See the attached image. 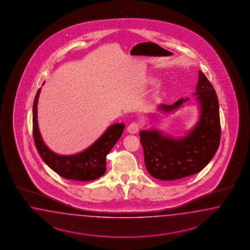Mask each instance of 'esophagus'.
Wrapping results in <instances>:
<instances>
[{"label":"esophagus","instance_id":"obj_1","mask_svg":"<svg viewBox=\"0 0 250 250\" xmlns=\"http://www.w3.org/2000/svg\"><path fill=\"white\" fill-rule=\"evenodd\" d=\"M138 130H139V125L136 122L130 124L127 127V132L129 134H136L138 132Z\"/></svg>","mask_w":250,"mask_h":250}]
</instances>
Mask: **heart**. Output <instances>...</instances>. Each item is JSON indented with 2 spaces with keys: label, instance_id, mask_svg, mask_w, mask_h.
<instances>
[{
  "label": "heart",
  "instance_id": "b5f03b06",
  "mask_svg": "<svg viewBox=\"0 0 250 250\" xmlns=\"http://www.w3.org/2000/svg\"><path fill=\"white\" fill-rule=\"evenodd\" d=\"M150 82L154 83V82H155V79H154V78H150Z\"/></svg>",
  "mask_w": 250,
  "mask_h": 250
}]
</instances>
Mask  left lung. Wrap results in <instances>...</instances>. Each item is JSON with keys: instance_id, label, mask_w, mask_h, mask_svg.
Here are the masks:
<instances>
[{"instance_id": "obj_1", "label": "left lung", "mask_w": 250, "mask_h": 250, "mask_svg": "<svg viewBox=\"0 0 250 250\" xmlns=\"http://www.w3.org/2000/svg\"><path fill=\"white\" fill-rule=\"evenodd\" d=\"M193 95L196 96L199 118L184 136H167L156 128L139 133L146 170L156 179L174 181L198 173L218 149L219 103L212 84L201 70ZM188 100L182 98L170 105L160 104L159 110L164 114L174 113Z\"/></svg>"}]
</instances>
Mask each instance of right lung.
Here are the masks:
<instances>
[{
    "label": "right lung",
    "mask_w": 250,
    "mask_h": 250,
    "mask_svg": "<svg viewBox=\"0 0 250 250\" xmlns=\"http://www.w3.org/2000/svg\"><path fill=\"white\" fill-rule=\"evenodd\" d=\"M40 91L41 88L34 100L33 135L37 149L44 162L56 173L67 180L90 182L102 177L106 171V156L121 137L125 124L110 125L93 144L83 151L68 156L57 154L45 144L38 127V104Z\"/></svg>",
    "instance_id": "1"
}]
</instances>
